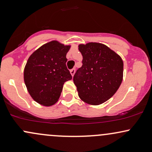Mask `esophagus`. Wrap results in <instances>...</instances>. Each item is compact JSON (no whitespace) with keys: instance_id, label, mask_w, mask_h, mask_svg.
<instances>
[{"instance_id":"1","label":"esophagus","mask_w":152,"mask_h":152,"mask_svg":"<svg viewBox=\"0 0 152 152\" xmlns=\"http://www.w3.org/2000/svg\"><path fill=\"white\" fill-rule=\"evenodd\" d=\"M75 72H76V69H71V70L70 71V73H71V76H74V74H75Z\"/></svg>"}]
</instances>
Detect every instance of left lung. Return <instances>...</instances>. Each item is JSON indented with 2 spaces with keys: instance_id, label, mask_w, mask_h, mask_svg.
<instances>
[{
  "instance_id": "obj_1",
  "label": "left lung",
  "mask_w": 152,
  "mask_h": 152,
  "mask_svg": "<svg viewBox=\"0 0 152 152\" xmlns=\"http://www.w3.org/2000/svg\"><path fill=\"white\" fill-rule=\"evenodd\" d=\"M83 65L74 76L78 96L91 105H99L114 95L123 79L121 57L105 45L88 43L78 46Z\"/></svg>"
}]
</instances>
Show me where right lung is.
<instances>
[{
  "label": "right lung",
  "instance_id": "1",
  "mask_svg": "<svg viewBox=\"0 0 152 152\" xmlns=\"http://www.w3.org/2000/svg\"><path fill=\"white\" fill-rule=\"evenodd\" d=\"M70 46L53 41L40 47L28 60L24 81L29 94L38 104L49 106L58 100L63 86L72 76L66 67Z\"/></svg>",
  "mask_w": 152,
  "mask_h": 152
}]
</instances>
